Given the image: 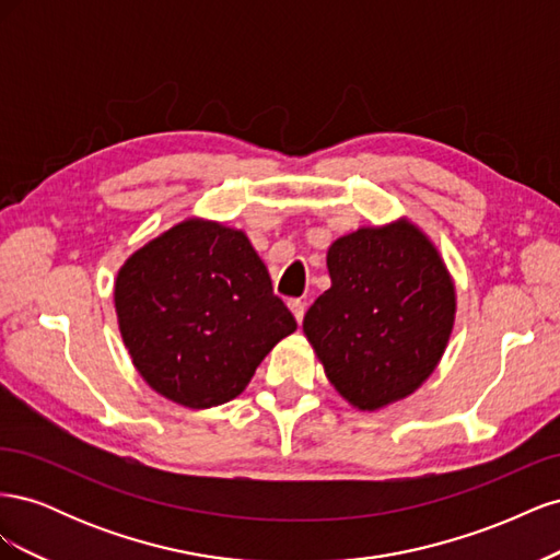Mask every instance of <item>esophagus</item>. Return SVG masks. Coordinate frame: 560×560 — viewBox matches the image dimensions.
<instances>
[{
	"label": "esophagus",
	"mask_w": 560,
	"mask_h": 560,
	"mask_svg": "<svg viewBox=\"0 0 560 560\" xmlns=\"http://www.w3.org/2000/svg\"><path fill=\"white\" fill-rule=\"evenodd\" d=\"M287 306H290V311L294 313L296 322H299V325H301V319H303V315H306V303H303V301H299V299H292L290 303H287Z\"/></svg>",
	"instance_id": "esophagus-1"
}]
</instances>
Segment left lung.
<instances>
[{
  "label": "left lung",
  "instance_id": "left-lung-1",
  "mask_svg": "<svg viewBox=\"0 0 560 560\" xmlns=\"http://www.w3.org/2000/svg\"><path fill=\"white\" fill-rule=\"evenodd\" d=\"M331 287L303 317L338 395L376 411L430 378L455 322V287L436 247L406 219L331 243Z\"/></svg>",
  "mask_w": 560,
  "mask_h": 560
}]
</instances>
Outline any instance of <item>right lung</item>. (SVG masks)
Wrapping results in <instances>:
<instances>
[{"instance_id":"1","label":"right lung","mask_w":560,"mask_h":560,"mask_svg":"<svg viewBox=\"0 0 560 560\" xmlns=\"http://www.w3.org/2000/svg\"><path fill=\"white\" fill-rule=\"evenodd\" d=\"M114 303L135 369L189 409L238 397L296 329L247 235L206 219H186L135 252L118 270Z\"/></svg>"}]
</instances>
